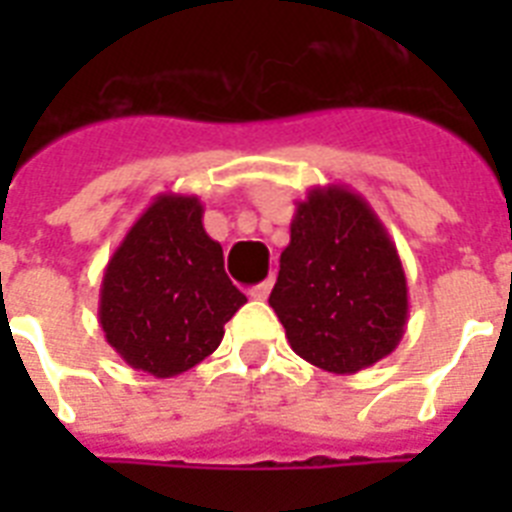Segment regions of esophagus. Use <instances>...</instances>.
<instances>
[{"instance_id":"obj_1","label":"esophagus","mask_w":512,"mask_h":512,"mask_svg":"<svg viewBox=\"0 0 512 512\" xmlns=\"http://www.w3.org/2000/svg\"><path fill=\"white\" fill-rule=\"evenodd\" d=\"M271 289H273V279H268L263 281V284H257V287L249 289V297H252V300H265V297L271 295Z\"/></svg>"}]
</instances>
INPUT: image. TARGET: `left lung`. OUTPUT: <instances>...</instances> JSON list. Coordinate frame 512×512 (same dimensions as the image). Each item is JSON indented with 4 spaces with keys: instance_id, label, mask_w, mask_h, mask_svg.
Masks as SVG:
<instances>
[{
    "instance_id": "8db88e82",
    "label": "left lung",
    "mask_w": 512,
    "mask_h": 512,
    "mask_svg": "<svg viewBox=\"0 0 512 512\" xmlns=\"http://www.w3.org/2000/svg\"><path fill=\"white\" fill-rule=\"evenodd\" d=\"M268 303L297 356L353 374L404 337L409 289L398 249L369 201L345 185H316L297 201Z\"/></svg>"
}]
</instances>
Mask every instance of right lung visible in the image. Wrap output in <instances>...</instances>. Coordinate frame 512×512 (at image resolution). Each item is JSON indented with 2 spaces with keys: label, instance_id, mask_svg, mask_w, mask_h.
Returning a JSON list of instances; mask_svg holds the SVG:
<instances>
[{
  "label": "right lung",
  "instance_id": "obj_1",
  "mask_svg": "<svg viewBox=\"0 0 512 512\" xmlns=\"http://www.w3.org/2000/svg\"><path fill=\"white\" fill-rule=\"evenodd\" d=\"M201 217L199 196L159 193L103 271L98 321L106 342L159 380L215 353L225 321L247 303Z\"/></svg>",
  "mask_w": 512,
  "mask_h": 512
}]
</instances>
